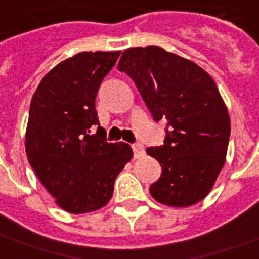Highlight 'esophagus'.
Listing matches in <instances>:
<instances>
[{"label":"esophagus","instance_id":"1","mask_svg":"<svg viewBox=\"0 0 259 259\" xmlns=\"http://www.w3.org/2000/svg\"><path fill=\"white\" fill-rule=\"evenodd\" d=\"M132 150H134V157L135 158L143 157V154H145V148H143L142 143H134Z\"/></svg>","mask_w":259,"mask_h":259}]
</instances>
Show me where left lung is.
<instances>
[{
	"label": "left lung",
	"mask_w": 259,
	"mask_h": 259,
	"mask_svg": "<svg viewBox=\"0 0 259 259\" xmlns=\"http://www.w3.org/2000/svg\"><path fill=\"white\" fill-rule=\"evenodd\" d=\"M118 70L137 84L153 118L168 122L163 146L146 149L163 169L150 186L153 199L169 207L201 201L225 164L230 137L228 107L212 77L156 45L125 50Z\"/></svg>",
	"instance_id": "8db88e82"
}]
</instances>
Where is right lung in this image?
Masks as SVG:
<instances>
[{"instance_id": "obj_1", "label": "right lung", "mask_w": 259, "mask_h": 259, "mask_svg": "<svg viewBox=\"0 0 259 259\" xmlns=\"http://www.w3.org/2000/svg\"><path fill=\"white\" fill-rule=\"evenodd\" d=\"M120 54L80 52L60 62L45 74L30 103L24 141L29 163L55 203L70 214L105 207L117 175L132 158L128 143L90 135L99 125L96 94Z\"/></svg>"}]
</instances>
